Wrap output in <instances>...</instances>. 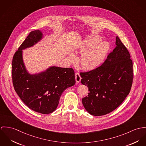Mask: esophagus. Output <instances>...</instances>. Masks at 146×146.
<instances>
[{"label": "esophagus", "mask_w": 146, "mask_h": 146, "mask_svg": "<svg viewBox=\"0 0 146 146\" xmlns=\"http://www.w3.org/2000/svg\"><path fill=\"white\" fill-rule=\"evenodd\" d=\"M75 78L76 81L77 83H79L81 80V77L78 72H76L75 74Z\"/></svg>", "instance_id": "34e87169"}]
</instances>
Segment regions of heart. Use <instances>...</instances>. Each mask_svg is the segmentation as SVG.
Listing matches in <instances>:
<instances>
[{
  "mask_svg": "<svg viewBox=\"0 0 146 146\" xmlns=\"http://www.w3.org/2000/svg\"><path fill=\"white\" fill-rule=\"evenodd\" d=\"M101 40V37L99 36H90L83 40L81 46L76 49V51L77 53L85 52L80 59L81 65L84 69L87 70L94 69L101 65L105 59L109 51V45L106 41L98 43ZM69 58L74 60L75 57L73 55H71Z\"/></svg>",
  "mask_w": 146,
  "mask_h": 146,
  "instance_id": "obj_1",
  "label": "heart"
}]
</instances>
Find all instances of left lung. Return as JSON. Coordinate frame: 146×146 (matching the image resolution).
I'll list each match as a JSON object with an SVG mask.
<instances>
[{"label": "left lung", "mask_w": 146, "mask_h": 146, "mask_svg": "<svg viewBox=\"0 0 146 146\" xmlns=\"http://www.w3.org/2000/svg\"><path fill=\"white\" fill-rule=\"evenodd\" d=\"M116 46L104 63L96 69L81 72L82 84L88 87L82 104L88 113L101 116L112 112L129 94L133 80V62L128 50L118 36Z\"/></svg>", "instance_id": "1"}]
</instances>
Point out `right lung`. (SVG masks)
<instances>
[{
    "mask_svg": "<svg viewBox=\"0 0 146 146\" xmlns=\"http://www.w3.org/2000/svg\"><path fill=\"white\" fill-rule=\"evenodd\" d=\"M42 38L40 30L31 31L15 52L12 66L14 88L23 103L33 111L48 114L55 111L64 91L76 83L70 68L51 66L41 73L30 74L23 62L22 50L33 46Z\"/></svg>",
    "mask_w": 146,
    "mask_h": 146,
    "instance_id": "add662e5",
    "label": "right lung"
}]
</instances>
